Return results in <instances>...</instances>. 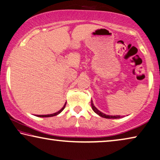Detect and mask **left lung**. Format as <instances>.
<instances>
[{
    "label": "left lung",
    "mask_w": 160,
    "mask_h": 160,
    "mask_svg": "<svg viewBox=\"0 0 160 160\" xmlns=\"http://www.w3.org/2000/svg\"><path fill=\"white\" fill-rule=\"evenodd\" d=\"M91 106H92V110L94 111V112H95L96 114H98L99 116L102 117V118H108V119H118V118H122V117H120V115H116V116H115V115H114V116L113 115H106V114L103 113L102 112H100V111L98 110V109L95 108V106L94 105L92 100H91Z\"/></svg>",
    "instance_id": "1"
}]
</instances>
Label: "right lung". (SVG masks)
<instances>
[{
	"label": "right lung",
	"instance_id": "add662e5",
	"mask_svg": "<svg viewBox=\"0 0 160 160\" xmlns=\"http://www.w3.org/2000/svg\"><path fill=\"white\" fill-rule=\"evenodd\" d=\"M65 105H66V103L64 105V106H63L62 107V108L61 109V110H60L59 111H58V112H55V113H53V114H50V115H36L37 117H40V118H48V117H52V116H56V115H58V114H60V112H62V111L64 110L65 109Z\"/></svg>",
	"mask_w": 160,
	"mask_h": 160
}]
</instances>
